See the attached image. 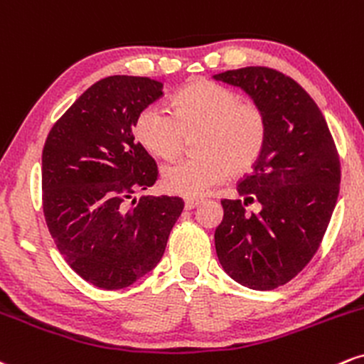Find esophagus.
<instances>
[{
  "label": "esophagus",
  "mask_w": 364,
  "mask_h": 364,
  "mask_svg": "<svg viewBox=\"0 0 364 364\" xmlns=\"http://www.w3.org/2000/svg\"><path fill=\"white\" fill-rule=\"evenodd\" d=\"M200 203H203V199H199V198H186V199H183V206H186V209H194L196 206H199Z\"/></svg>",
  "instance_id": "1"
}]
</instances>
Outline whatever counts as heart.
I'll use <instances>...</instances> for the list:
<instances>
[{"label": "heart", "mask_w": 364, "mask_h": 364, "mask_svg": "<svg viewBox=\"0 0 364 364\" xmlns=\"http://www.w3.org/2000/svg\"><path fill=\"white\" fill-rule=\"evenodd\" d=\"M196 132L199 155L161 170V183L172 194L198 198L230 172H249L266 146L267 119L255 102L242 100L238 92L209 80L183 87L172 98V114L149 105L136 119L139 143L161 160L177 156L187 136Z\"/></svg>", "instance_id": "heart-1"}]
</instances>
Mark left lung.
<instances>
[{"mask_svg":"<svg viewBox=\"0 0 364 364\" xmlns=\"http://www.w3.org/2000/svg\"><path fill=\"white\" fill-rule=\"evenodd\" d=\"M213 78L245 90L267 119L262 155L237 183L242 199L221 200L215 245L232 279L269 291L318 250L339 196V153L314 98L289 76L249 66ZM252 202L261 204L257 213L246 211Z\"/></svg>","mask_w":364,"mask_h":364,"instance_id":"1","label":"left lung"}]
</instances>
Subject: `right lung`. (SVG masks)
<instances>
[{"instance_id":"add662e5","label":"right lung","mask_w":364,"mask_h":364,"mask_svg":"<svg viewBox=\"0 0 364 364\" xmlns=\"http://www.w3.org/2000/svg\"><path fill=\"white\" fill-rule=\"evenodd\" d=\"M164 97V83L115 75L64 112L42 149V209L55 247L76 274L122 289L160 262L183 200L143 196L158 166L134 139L136 119Z\"/></svg>"}]
</instances>
